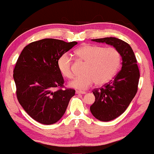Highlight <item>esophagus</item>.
<instances>
[{
	"mask_svg": "<svg viewBox=\"0 0 154 154\" xmlns=\"http://www.w3.org/2000/svg\"><path fill=\"white\" fill-rule=\"evenodd\" d=\"M76 93H77V94H85L86 92L85 91H76Z\"/></svg>",
	"mask_w": 154,
	"mask_h": 154,
	"instance_id": "34e87169",
	"label": "esophagus"
}]
</instances>
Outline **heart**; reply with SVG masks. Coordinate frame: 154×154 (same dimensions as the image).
Masks as SVG:
<instances>
[{"instance_id": "1", "label": "heart", "mask_w": 154, "mask_h": 154, "mask_svg": "<svg viewBox=\"0 0 154 154\" xmlns=\"http://www.w3.org/2000/svg\"><path fill=\"white\" fill-rule=\"evenodd\" d=\"M77 59L85 63L83 67L84 75L75 77L69 83V87L85 91L95 82L98 85L106 84L114 77L121 66V55L115 48L97 45H84L75 51ZM72 58L63 54L57 61L60 73L71 79L74 73Z\"/></svg>"}]
</instances>
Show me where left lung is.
<instances>
[{
	"label": "left lung",
	"instance_id": "left-lung-1",
	"mask_svg": "<svg viewBox=\"0 0 154 154\" xmlns=\"http://www.w3.org/2000/svg\"><path fill=\"white\" fill-rule=\"evenodd\" d=\"M105 43L119 51L122 56V69L114 80L103 88L95 89V102L90 109L94 117L102 122L116 119L125 112L137 91L140 72L135 54L128 43L116 38L93 39Z\"/></svg>",
	"mask_w": 154,
	"mask_h": 154
}]
</instances>
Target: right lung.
I'll use <instances>...</instances> for the list:
<instances>
[{
  "label": "right lung",
  "mask_w": 154,
  "mask_h": 154,
  "mask_svg": "<svg viewBox=\"0 0 154 154\" xmlns=\"http://www.w3.org/2000/svg\"><path fill=\"white\" fill-rule=\"evenodd\" d=\"M77 44L43 39L24 47L19 56L13 75L17 99L35 121L43 125L57 122L75 95V90L62 89L64 81L57 61Z\"/></svg>",
  "instance_id": "1"
}]
</instances>
